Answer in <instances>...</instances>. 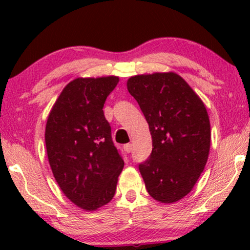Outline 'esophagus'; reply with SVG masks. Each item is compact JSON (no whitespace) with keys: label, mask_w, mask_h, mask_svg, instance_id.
<instances>
[{"label":"esophagus","mask_w":250,"mask_h":250,"mask_svg":"<svg viewBox=\"0 0 250 250\" xmlns=\"http://www.w3.org/2000/svg\"><path fill=\"white\" fill-rule=\"evenodd\" d=\"M125 150L127 151V153H131L133 151V145L131 143H127V145H125Z\"/></svg>","instance_id":"34e87169"}]
</instances>
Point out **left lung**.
<instances>
[{"instance_id":"8db88e82","label":"left lung","mask_w":250,"mask_h":250,"mask_svg":"<svg viewBox=\"0 0 250 250\" xmlns=\"http://www.w3.org/2000/svg\"><path fill=\"white\" fill-rule=\"evenodd\" d=\"M127 89L153 141L150 157L139 166L147 191L161 203L177 202L190 193L208 160L211 131L205 103L174 71L131 76Z\"/></svg>"}]
</instances>
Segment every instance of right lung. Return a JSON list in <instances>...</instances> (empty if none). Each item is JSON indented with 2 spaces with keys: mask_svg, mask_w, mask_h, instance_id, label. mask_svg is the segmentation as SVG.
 Segmentation results:
<instances>
[{
  "mask_svg": "<svg viewBox=\"0 0 250 250\" xmlns=\"http://www.w3.org/2000/svg\"><path fill=\"white\" fill-rule=\"evenodd\" d=\"M119 81L113 75L73 80L57 97L45 125L48 161L57 185L87 211L110 202L125 166L102 110Z\"/></svg>",
  "mask_w": 250,
  "mask_h": 250,
  "instance_id": "obj_1",
  "label": "right lung"
}]
</instances>
